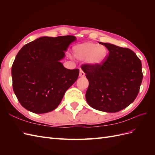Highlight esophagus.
<instances>
[{"mask_svg": "<svg viewBox=\"0 0 155 155\" xmlns=\"http://www.w3.org/2000/svg\"><path fill=\"white\" fill-rule=\"evenodd\" d=\"M85 73L81 69H80V72H79V77H84L85 76Z\"/></svg>", "mask_w": 155, "mask_h": 155, "instance_id": "esophagus-1", "label": "esophagus"}]
</instances>
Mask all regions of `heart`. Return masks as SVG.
<instances>
[{"mask_svg": "<svg viewBox=\"0 0 155 155\" xmlns=\"http://www.w3.org/2000/svg\"><path fill=\"white\" fill-rule=\"evenodd\" d=\"M73 55L79 61H86L92 67H100L104 63L108 55L105 46L92 42H87L74 46Z\"/></svg>", "mask_w": 155, "mask_h": 155, "instance_id": "1", "label": "heart"}]
</instances>
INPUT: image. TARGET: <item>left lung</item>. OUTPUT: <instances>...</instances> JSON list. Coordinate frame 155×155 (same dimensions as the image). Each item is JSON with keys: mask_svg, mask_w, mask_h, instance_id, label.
Here are the masks:
<instances>
[{"mask_svg": "<svg viewBox=\"0 0 155 155\" xmlns=\"http://www.w3.org/2000/svg\"><path fill=\"white\" fill-rule=\"evenodd\" d=\"M109 51L100 67L83 65L88 80L86 100L93 109L106 112L123 110L138 96L143 79L142 63L133 51L107 43Z\"/></svg>", "mask_w": 155, "mask_h": 155, "instance_id": "1", "label": "left lung"}]
</instances>
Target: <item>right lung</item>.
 Returning a JSON list of instances; mask_svg holds the SVG:
<instances>
[{"instance_id":"add662e5","label":"right lung","mask_w":155,"mask_h":155,"mask_svg":"<svg viewBox=\"0 0 155 155\" xmlns=\"http://www.w3.org/2000/svg\"><path fill=\"white\" fill-rule=\"evenodd\" d=\"M76 41L72 35L41 37L18 51L12 67L13 88L26 110L36 114L54 110L76 81L79 69H67L61 63Z\"/></svg>"}]
</instances>
